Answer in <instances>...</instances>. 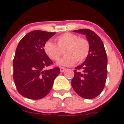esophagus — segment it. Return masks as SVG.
<instances>
[{
	"mask_svg": "<svg viewBox=\"0 0 124 124\" xmlns=\"http://www.w3.org/2000/svg\"><path fill=\"white\" fill-rule=\"evenodd\" d=\"M60 72H64L66 70V68H63V67H60Z\"/></svg>",
	"mask_w": 124,
	"mask_h": 124,
	"instance_id": "34e87169",
	"label": "esophagus"
}]
</instances>
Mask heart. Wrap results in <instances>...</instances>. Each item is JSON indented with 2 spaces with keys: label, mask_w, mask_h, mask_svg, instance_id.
I'll list each match as a JSON object with an SVG mask.
<instances>
[{
  "label": "heart",
  "mask_w": 124,
  "mask_h": 124,
  "mask_svg": "<svg viewBox=\"0 0 124 124\" xmlns=\"http://www.w3.org/2000/svg\"><path fill=\"white\" fill-rule=\"evenodd\" d=\"M56 45L50 41L44 46V51L47 56L54 61H57L64 50L65 56L58 61L62 66H71L76 61L80 63L86 60L89 55V43L88 40L79 38L71 33H65L55 39Z\"/></svg>",
  "instance_id": "heart-1"
}]
</instances>
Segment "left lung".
<instances>
[{
	"label": "left lung",
	"mask_w": 124,
	"mask_h": 124,
	"mask_svg": "<svg viewBox=\"0 0 124 124\" xmlns=\"http://www.w3.org/2000/svg\"><path fill=\"white\" fill-rule=\"evenodd\" d=\"M85 35L89 43L88 57L75 68L71 85L77 94L83 98L91 99L103 91L107 77V54L101 38L89 29L74 30Z\"/></svg>",
	"instance_id": "1"
}]
</instances>
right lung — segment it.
I'll list each match as a JSON object with an SVG mask.
<instances>
[{
  "label": "right lung",
  "instance_id": "right-lung-1",
  "mask_svg": "<svg viewBox=\"0 0 124 124\" xmlns=\"http://www.w3.org/2000/svg\"><path fill=\"white\" fill-rule=\"evenodd\" d=\"M55 34L34 30L22 38L17 45L13 62V78L19 94L26 98L44 97L60 74L58 67L45 70L53 62L44 51V46Z\"/></svg>",
  "mask_w": 124,
  "mask_h": 124
}]
</instances>
